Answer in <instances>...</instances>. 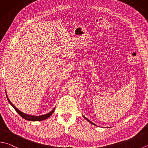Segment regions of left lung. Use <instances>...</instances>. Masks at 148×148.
I'll list each match as a JSON object with an SVG mask.
<instances>
[{
	"label": "left lung",
	"mask_w": 148,
	"mask_h": 148,
	"mask_svg": "<svg viewBox=\"0 0 148 148\" xmlns=\"http://www.w3.org/2000/svg\"><path fill=\"white\" fill-rule=\"evenodd\" d=\"M84 118H85V119H86V120H87V121H88L89 122H90V123H91V124H93V125H95V124H94L93 123V122H91L90 121H89V120H88V119L87 118H86V117H85V116H84ZM95 126H96V125H95Z\"/></svg>",
	"instance_id": "8db88e82"
}]
</instances>
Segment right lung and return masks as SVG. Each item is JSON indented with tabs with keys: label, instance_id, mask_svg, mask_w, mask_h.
I'll return each instance as SVG.
<instances>
[{
	"label": "right lung",
	"instance_id": "add662e5",
	"mask_svg": "<svg viewBox=\"0 0 148 148\" xmlns=\"http://www.w3.org/2000/svg\"><path fill=\"white\" fill-rule=\"evenodd\" d=\"M7 97V99H8V100L9 101V102L10 103V104L13 107V108L15 109V111L17 112L19 115H20L22 118L27 120V121H43V120H45L46 119H48L49 116H51L52 115V113H53V111L55 110V108L53 110L51 111H50V112L49 113H47L46 114V115H40V116H32V115H27V114L26 113H24L21 112V111H19L17 108H16L15 106H14L13 104H12V103L11 102L10 100L8 99V96L6 95Z\"/></svg>",
	"mask_w": 148,
	"mask_h": 148
}]
</instances>
